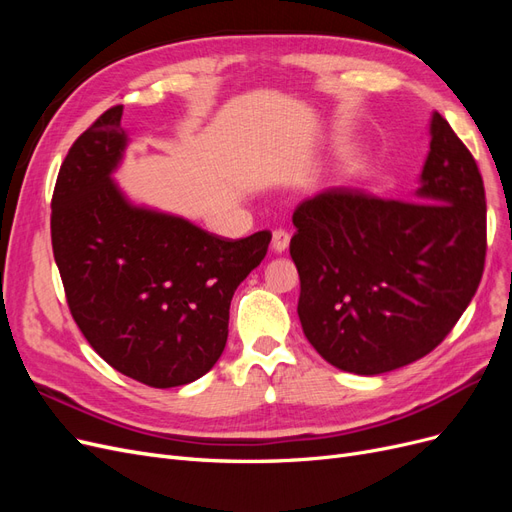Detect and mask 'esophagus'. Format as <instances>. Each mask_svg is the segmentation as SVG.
<instances>
[{
	"label": "esophagus",
	"mask_w": 512,
	"mask_h": 512,
	"mask_svg": "<svg viewBox=\"0 0 512 512\" xmlns=\"http://www.w3.org/2000/svg\"><path fill=\"white\" fill-rule=\"evenodd\" d=\"M288 245H290V235L286 230H273V241H271V247H273V252L275 254H282V252H286L288 250Z\"/></svg>",
	"instance_id": "34e87169"
}]
</instances>
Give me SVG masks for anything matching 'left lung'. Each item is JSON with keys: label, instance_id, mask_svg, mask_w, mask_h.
Listing matches in <instances>:
<instances>
[{"label": "left lung", "instance_id": "left-lung-1", "mask_svg": "<svg viewBox=\"0 0 512 512\" xmlns=\"http://www.w3.org/2000/svg\"><path fill=\"white\" fill-rule=\"evenodd\" d=\"M299 320L324 361L359 376L423 359L466 312L485 269V185L433 113L414 200L329 188L292 215Z\"/></svg>", "mask_w": 512, "mask_h": 512}]
</instances>
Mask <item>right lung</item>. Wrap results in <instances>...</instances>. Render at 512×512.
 <instances>
[{"label": "right lung", "instance_id": "add662e5", "mask_svg": "<svg viewBox=\"0 0 512 512\" xmlns=\"http://www.w3.org/2000/svg\"><path fill=\"white\" fill-rule=\"evenodd\" d=\"M121 115L102 113L59 168L53 256L89 346L123 376L170 389L218 363L232 294L267 256L271 232L224 239L132 205L111 177L128 145Z\"/></svg>", "mask_w": 512, "mask_h": 512}]
</instances>
